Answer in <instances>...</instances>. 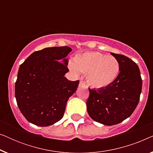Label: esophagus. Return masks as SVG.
Listing matches in <instances>:
<instances>
[{
  "label": "esophagus",
  "instance_id": "obj_1",
  "mask_svg": "<svg viewBox=\"0 0 153 153\" xmlns=\"http://www.w3.org/2000/svg\"><path fill=\"white\" fill-rule=\"evenodd\" d=\"M79 86H85V83H84V82H83V81H80V82H79Z\"/></svg>",
  "mask_w": 153,
  "mask_h": 153
}]
</instances>
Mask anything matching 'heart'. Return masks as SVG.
<instances>
[{"label":"heart","mask_w":153,"mask_h":153,"mask_svg":"<svg viewBox=\"0 0 153 153\" xmlns=\"http://www.w3.org/2000/svg\"><path fill=\"white\" fill-rule=\"evenodd\" d=\"M69 68L74 74L87 73V82L96 88L110 85L118 76L120 64L112 56L104 55L96 51L79 53L69 62Z\"/></svg>","instance_id":"heart-1"}]
</instances>
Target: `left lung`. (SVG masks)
I'll use <instances>...</instances> for the list:
<instances>
[{"label": "left lung", "instance_id": "8db88e82", "mask_svg": "<svg viewBox=\"0 0 153 153\" xmlns=\"http://www.w3.org/2000/svg\"><path fill=\"white\" fill-rule=\"evenodd\" d=\"M120 64V73L110 85L90 89L87 111L90 117L104 125L118 124L129 118L139 104L142 79L139 67L124 55L111 53Z\"/></svg>", "mask_w": 153, "mask_h": 153}]
</instances>
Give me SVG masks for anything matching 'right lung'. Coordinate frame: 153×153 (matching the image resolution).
Returning a JSON list of instances; mask_svg holds the SVG:
<instances>
[{
  "label": "right lung",
  "mask_w": 153,
  "mask_h": 153,
  "mask_svg": "<svg viewBox=\"0 0 153 153\" xmlns=\"http://www.w3.org/2000/svg\"><path fill=\"white\" fill-rule=\"evenodd\" d=\"M69 47H48L35 51L19 69L15 97L19 108L29 123L47 127L63 117L67 102L79 81H68L66 57Z\"/></svg>",
  "instance_id": "obj_1"
}]
</instances>
